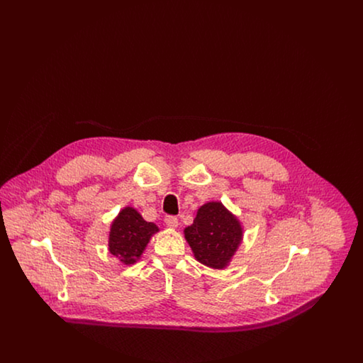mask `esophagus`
I'll return each instance as SVG.
<instances>
[{
    "mask_svg": "<svg viewBox=\"0 0 363 363\" xmlns=\"http://www.w3.org/2000/svg\"><path fill=\"white\" fill-rule=\"evenodd\" d=\"M164 223L167 227H170V228H175L177 225H178V219L173 216V215H167L166 218H164Z\"/></svg>",
    "mask_w": 363,
    "mask_h": 363,
    "instance_id": "34e87169",
    "label": "esophagus"
}]
</instances>
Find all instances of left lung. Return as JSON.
Returning <instances> with one entry per match:
<instances>
[{
	"label": "left lung",
	"instance_id": "8db88e82",
	"mask_svg": "<svg viewBox=\"0 0 363 363\" xmlns=\"http://www.w3.org/2000/svg\"><path fill=\"white\" fill-rule=\"evenodd\" d=\"M185 238L197 261L223 269L241 243V223L222 203L211 201L197 211L193 225L185 228Z\"/></svg>",
	"mask_w": 363,
	"mask_h": 363
}]
</instances>
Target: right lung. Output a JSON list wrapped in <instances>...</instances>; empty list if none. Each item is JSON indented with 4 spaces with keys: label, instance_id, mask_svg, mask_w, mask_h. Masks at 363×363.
<instances>
[{
    "label": "right lung",
    "instance_id": "obj_1",
    "mask_svg": "<svg viewBox=\"0 0 363 363\" xmlns=\"http://www.w3.org/2000/svg\"><path fill=\"white\" fill-rule=\"evenodd\" d=\"M157 231V225L144 220L135 208H123L111 223L108 250L123 264H135Z\"/></svg>",
    "mask_w": 363,
    "mask_h": 363
}]
</instances>
